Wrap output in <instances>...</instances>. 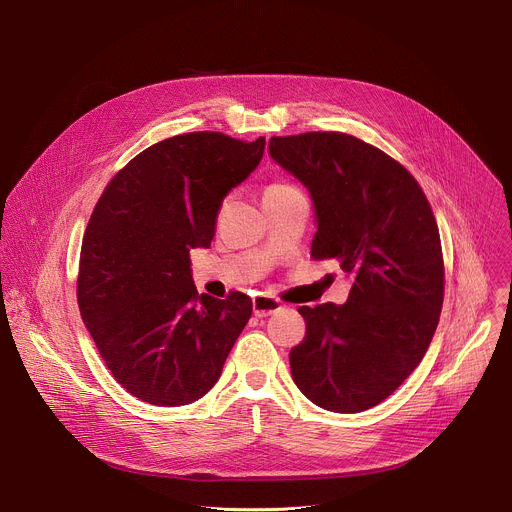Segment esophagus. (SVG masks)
<instances>
[{
  "instance_id": "34e87169",
  "label": "esophagus",
  "mask_w": 512,
  "mask_h": 512,
  "mask_svg": "<svg viewBox=\"0 0 512 512\" xmlns=\"http://www.w3.org/2000/svg\"><path fill=\"white\" fill-rule=\"evenodd\" d=\"M277 310H281V302H279V300L269 298V296H257V298H253V314H255L257 318L271 316V314H275Z\"/></svg>"
}]
</instances>
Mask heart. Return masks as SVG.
<instances>
[{
  "label": "heart",
  "instance_id": "b5f03b06",
  "mask_svg": "<svg viewBox=\"0 0 512 512\" xmlns=\"http://www.w3.org/2000/svg\"><path fill=\"white\" fill-rule=\"evenodd\" d=\"M269 188H287L285 184H273V186H269Z\"/></svg>",
  "mask_w": 512,
  "mask_h": 512
}]
</instances>
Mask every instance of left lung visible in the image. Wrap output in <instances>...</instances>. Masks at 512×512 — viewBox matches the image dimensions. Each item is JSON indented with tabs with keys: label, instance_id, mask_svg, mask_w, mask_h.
I'll use <instances>...</instances> for the list:
<instances>
[{
	"label": "left lung",
	"instance_id": "8db88e82",
	"mask_svg": "<svg viewBox=\"0 0 512 512\" xmlns=\"http://www.w3.org/2000/svg\"><path fill=\"white\" fill-rule=\"evenodd\" d=\"M269 154L312 196V257L352 275L346 304L298 310L306 336L289 352L291 377L322 409H371L415 371L440 322L444 257L431 206L399 162L354 135L271 137Z\"/></svg>",
	"mask_w": 512,
	"mask_h": 512
}]
</instances>
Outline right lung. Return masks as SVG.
Returning <instances> with one entry per match:
<instances>
[{
	"label": "right lung",
	"mask_w": 512,
	"mask_h": 512,
	"mask_svg": "<svg viewBox=\"0 0 512 512\" xmlns=\"http://www.w3.org/2000/svg\"><path fill=\"white\" fill-rule=\"evenodd\" d=\"M265 137L174 135L137 154L101 194L81 247L79 310L107 369L133 397H204L251 318L245 294H198L190 251L210 247L225 196L259 166Z\"/></svg>",
	"instance_id": "add662e5"
}]
</instances>
